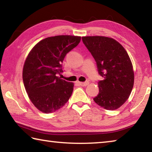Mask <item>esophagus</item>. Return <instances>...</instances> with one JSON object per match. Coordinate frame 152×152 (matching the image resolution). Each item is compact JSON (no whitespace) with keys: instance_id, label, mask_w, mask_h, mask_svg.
Here are the masks:
<instances>
[{"instance_id":"34e87169","label":"esophagus","mask_w":152,"mask_h":152,"mask_svg":"<svg viewBox=\"0 0 152 152\" xmlns=\"http://www.w3.org/2000/svg\"><path fill=\"white\" fill-rule=\"evenodd\" d=\"M78 83L80 86H86L87 85H88V84H89V82H88V81H86V82H78Z\"/></svg>"}]
</instances>
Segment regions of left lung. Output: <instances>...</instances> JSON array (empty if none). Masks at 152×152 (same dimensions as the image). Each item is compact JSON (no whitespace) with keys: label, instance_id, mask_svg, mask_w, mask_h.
Here are the masks:
<instances>
[{"label":"left lung","instance_id":"8db88e82","mask_svg":"<svg viewBox=\"0 0 152 152\" xmlns=\"http://www.w3.org/2000/svg\"><path fill=\"white\" fill-rule=\"evenodd\" d=\"M82 39L96 61L100 76L104 78L98 82L99 93L93 100L107 110L118 109L128 99L134 83L133 66L127 51L110 37L88 36Z\"/></svg>","mask_w":152,"mask_h":152}]
</instances>
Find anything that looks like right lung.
<instances>
[{
  "instance_id": "add662e5",
  "label": "right lung",
  "mask_w": 152,
  "mask_h": 152,
  "mask_svg": "<svg viewBox=\"0 0 152 152\" xmlns=\"http://www.w3.org/2000/svg\"><path fill=\"white\" fill-rule=\"evenodd\" d=\"M80 39L72 35L47 37L37 43L28 55L23 80L31 101L42 112L51 113L61 109L72 94L74 83L56 75L63 72L64 58Z\"/></svg>"
}]
</instances>
